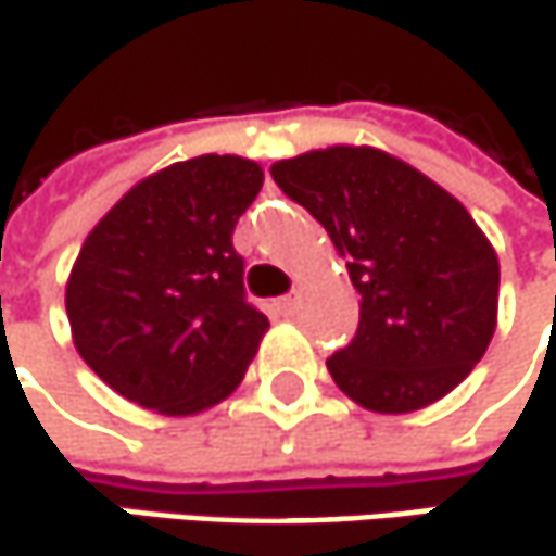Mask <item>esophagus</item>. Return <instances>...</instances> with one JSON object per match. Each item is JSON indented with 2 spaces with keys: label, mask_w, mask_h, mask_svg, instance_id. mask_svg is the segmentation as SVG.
Masks as SVG:
<instances>
[{
  "label": "esophagus",
  "mask_w": 556,
  "mask_h": 556,
  "mask_svg": "<svg viewBox=\"0 0 556 556\" xmlns=\"http://www.w3.org/2000/svg\"><path fill=\"white\" fill-rule=\"evenodd\" d=\"M295 308H299V299H295V295H282V299L274 302V312L282 315V318H292V315H295Z\"/></svg>",
  "instance_id": "obj_1"
}]
</instances>
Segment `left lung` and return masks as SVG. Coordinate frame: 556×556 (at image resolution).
Wrapping results in <instances>:
<instances>
[{
    "mask_svg": "<svg viewBox=\"0 0 556 556\" xmlns=\"http://www.w3.org/2000/svg\"><path fill=\"white\" fill-rule=\"evenodd\" d=\"M270 175L328 228L363 299L353 340L328 359L337 388L379 414L445 397L496 328L500 264L471 213L369 146L305 152Z\"/></svg>",
    "mask_w": 556,
    "mask_h": 556,
    "instance_id": "left-lung-1",
    "label": "left lung"
}]
</instances>
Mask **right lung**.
Masks as SVG:
<instances>
[{
  "instance_id": "add662e5",
  "label": "right lung",
  "mask_w": 556,
  "mask_h": 556,
  "mask_svg": "<svg viewBox=\"0 0 556 556\" xmlns=\"http://www.w3.org/2000/svg\"><path fill=\"white\" fill-rule=\"evenodd\" d=\"M261 165L200 155L136 184L91 228L66 286L81 359L159 414H197L238 388L267 315L248 302L231 244Z\"/></svg>"
}]
</instances>
